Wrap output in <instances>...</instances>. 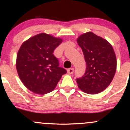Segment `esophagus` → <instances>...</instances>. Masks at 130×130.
Masks as SVG:
<instances>
[{
  "label": "esophagus",
  "instance_id": "obj_1",
  "mask_svg": "<svg viewBox=\"0 0 130 130\" xmlns=\"http://www.w3.org/2000/svg\"><path fill=\"white\" fill-rule=\"evenodd\" d=\"M73 71H74V69L73 68H70V69H69L67 70V73L69 74H72L73 73Z\"/></svg>",
  "mask_w": 130,
  "mask_h": 130
}]
</instances>
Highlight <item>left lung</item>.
<instances>
[{"mask_svg":"<svg viewBox=\"0 0 130 130\" xmlns=\"http://www.w3.org/2000/svg\"><path fill=\"white\" fill-rule=\"evenodd\" d=\"M86 62V72L76 79L81 90L89 94L101 92L112 82L116 71V57L111 44L92 32L77 40Z\"/></svg>","mask_w":130,"mask_h":130,"instance_id":"left-lung-1","label":"left lung"}]
</instances>
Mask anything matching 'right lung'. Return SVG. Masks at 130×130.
I'll return each mask as SVG.
<instances>
[{
	"label": "right lung",
	"instance_id": "add662e5",
	"mask_svg": "<svg viewBox=\"0 0 130 130\" xmlns=\"http://www.w3.org/2000/svg\"><path fill=\"white\" fill-rule=\"evenodd\" d=\"M61 42V38L40 33L21 46L17 55V71L23 84L32 92H50L67 73L65 69L59 67L58 60L53 54Z\"/></svg>",
	"mask_w": 130,
	"mask_h": 130
}]
</instances>
